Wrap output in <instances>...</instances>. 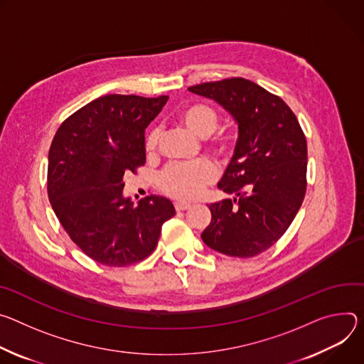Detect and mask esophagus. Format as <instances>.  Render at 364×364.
Returning <instances> with one entry per match:
<instances>
[{
    "mask_svg": "<svg viewBox=\"0 0 364 364\" xmlns=\"http://www.w3.org/2000/svg\"><path fill=\"white\" fill-rule=\"evenodd\" d=\"M188 208H191L189 203H175V210L176 211H185Z\"/></svg>",
    "mask_w": 364,
    "mask_h": 364,
    "instance_id": "obj_1",
    "label": "esophagus"
}]
</instances>
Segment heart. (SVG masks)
I'll return each instance as SVG.
<instances>
[{
  "mask_svg": "<svg viewBox=\"0 0 364 364\" xmlns=\"http://www.w3.org/2000/svg\"><path fill=\"white\" fill-rule=\"evenodd\" d=\"M178 123L198 137L210 136L215 127L218 115L217 111L204 104H192L181 108L176 114ZM159 133L151 130L146 140L149 154L157 149ZM220 153H227L234 146V136L221 133L214 139ZM217 171L210 160L200 159L195 161H176L169 165L160 175V188L165 193L176 199H195L204 192L205 186L215 181Z\"/></svg>",
  "mask_w": 364,
  "mask_h": 364,
  "instance_id": "heart-1",
  "label": "heart"
}]
</instances>
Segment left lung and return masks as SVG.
Here are the masks:
<instances>
[{"instance_id": "left-lung-1", "label": "left lung", "mask_w": 364, "mask_h": 364, "mask_svg": "<svg viewBox=\"0 0 364 364\" xmlns=\"http://www.w3.org/2000/svg\"><path fill=\"white\" fill-rule=\"evenodd\" d=\"M214 100L238 124V139L218 188L234 193L208 205L204 243L223 255L253 257L285 234L306 192L308 149L296 115L277 95L245 77L188 88Z\"/></svg>"}]
</instances>
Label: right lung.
Instances as JSON below:
<instances>
[{
	"instance_id": "right-lung-1",
	"label": "right lung",
	"mask_w": 364,
	"mask_h": 364,
	"mask_svg": "<svg viewBox=\"0 0 364 364\" xmlns=\"http://www.w3.org/2000/svg\"><path fill=\"white\" fill-rule=\"evenodd\" d=\"M168 95H104L58 129L48 165L52 208L73 243L92 260L123 267L156 249L161 225L175 215L168 198H124V173L146 164L144 132Z\"/></svg>"
}]
</instances>
